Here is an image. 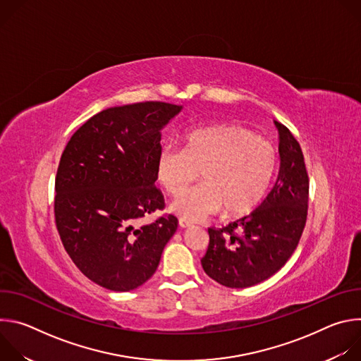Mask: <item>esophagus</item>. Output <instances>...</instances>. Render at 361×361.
<instances>
[{
	"label": "esophagus",
	"instance_id": "esophagus-1",
	"mask_svg": "<svg viewBox=\"0 0 361 361\" xmlns=\"http://www.w3.org/2000/svg\"><path fill=\"white\" fill-rule=\"evenodd\" d=\"M178 226H180L181 228H188V227H191V223L187 221V220H184V219H180V220H178Z\"/></svg>",
	"mask_w": 361,
	"mask_h": 361
}]
</instances>
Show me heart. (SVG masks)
<instances>
[{
    "instance_id": "1",
    "label": "heart",
    "mask_w": 361,
    "mask_h": 361,
    "mask_svg": "<svg viewBox=\"0 0 361 361\" xmlns=\"http://www.w3.org/2000/svg\"><path fill=\"white\" fill-rule=\"evenodd\" d=\"M276 149L270 141L241 126L223 124L191 130L183 148L166 144L156 159V176L176 195L197 175L203 183L180 194L170 210L188 221L219 214L235 219L262 202L276 170Z\"/></svg>"
}]
</instances>
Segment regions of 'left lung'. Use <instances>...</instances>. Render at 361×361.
<instances>
[{
  "label": "left lung",
  "instance_id": "left-lung-1",
  "mask_svg": "<svg viewBox=\"0 0 361 361\" xmlns=\"http://www.w3.org/2000/svg\"><path fill=\"white\" fill-rule=\"evenodd\" d=\"M274 124L280 169L271 191L251 214L220 230L209 228L201 266L230 288L251 287L276 274L294 252L305 226L308 176L302 151L287 127Z\"/></svg>",
  "mask_w": 361,
  "mask_h": 361
}]
</instances>
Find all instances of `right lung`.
Listing matches in <instances>:
<instances>
[{
    "mask_svg": "<svg viewBox=\"0 0 361 361\" xmlns=\"http://www.w3.org/2000/svg\"><path fill=\"white\" fill-rule=\"evenodd\" d=\"M183 106L160 101L111 107L91 117L68 141L56 178V224L80 271L111 291H130L156 273L178 220L160 217L156 187L161 130Z\"/></svg>",
    "mask_w": 361,
    "mask_h": 361,
    "instance_id": "obj_1",
    "label": "right lung"
}]
</instances>
